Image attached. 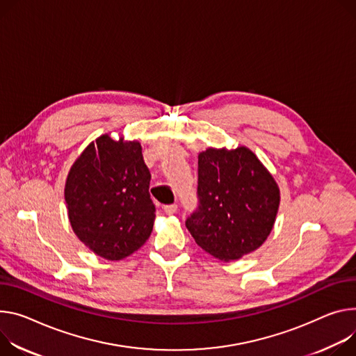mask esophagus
<instances>
[{
	"label": "esophagus",
	"instance_id": "obj_1",
	"mask_svg": "<svg viewBox=\"0 0 356 356\" xmlns=\"http://www.w3.org/2000/svg\"><path fill=\"white\" fill-rule=\"evenodd\" d=\"M163 210H165L166 214L173 216V214H176V211H177V204H168V206L163 207Z\"/></svg>",
	"mask_w": 356,
	"mask_h": 356
}]
</instances>
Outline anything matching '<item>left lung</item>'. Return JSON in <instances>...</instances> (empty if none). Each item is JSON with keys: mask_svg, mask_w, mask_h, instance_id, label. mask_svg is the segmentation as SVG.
I'll return each instance as SVG.
<instances>
[{"mask_svg": "<svg viewBox=\"0 0 356 356\" xmlns=\"http://www.w3.org/2000/svg\"><path fill=\"white\" fill-rule=\"evenodd\" d=\"M199 209L186 227L206 252L234 261L260 248L280 207V187L245 146L209 147L199 154Z\"/></svg>", "mask_w": 356, "mask_h": 356, "instance_id": "8db88e82", "label": "left lung"}]
</instances>
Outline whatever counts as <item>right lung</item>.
Returning a JSON list of instances; mask_svg holds the SVG:
<instances>
[{
  "label": "right lung",
  "instance_id": "obj_1",
  "mask_svg": "<svg viewBox=\"0 0 356 356\" xmlns=\"http://www.w3.org/2000/svg\"><path fill=\"white\" fill-rule=\"evenodd\" d=\"M150 172L139 140L96 138L78 156L65 181V203L76 237L109 261L138 251L153 230Z\"/></svg>",
  "mask_w": 356,
  "mask_h": 356
}]
</instances>
